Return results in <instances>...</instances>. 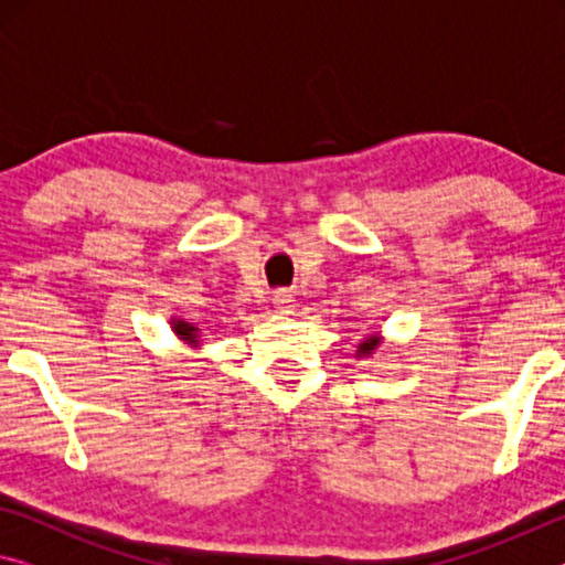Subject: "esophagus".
<instances>
[{
    "instance_id": "esophagus-1",
    "label": "esophagus",
    "mask_w": 565,
    "mask_h": 565,
    "mask_svg": "<svg viewBox=\"0 0 565 565\" xmlns=\"http://www.w3.org/2000/svg\"><path fill=\"white\" fill-rule=\"evenodd\" d=\"M271 303H274V309H276V311L289 313V311H291V306H294V294H291L289 289H276V291H274V299H271Z\"/></svg>"
}]
</instances>
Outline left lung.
<instances>
[{
    "mask_svg": "<svg viewBox=\"0 0 565 565\" xmlns=\"http://www.w3.org/2000/svg\"><path fill=\"white\" fill-rule=\"evenodd\" d=\"M374 347H376V341H366L361 347V353H371V349H374Z\"/></svg>",
    "mask_w": 565,
    "mask_h": 565,
    "instance_id": "left-lung-1",
    "label": "left lung"
}]
</instances>
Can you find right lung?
I'll return each mask as SVG.
<instances>
[{
    "mask_svg": "<svg viewBox=\"0 0 565 565\" xmlns=\"http://www.w3.org/2000/svg\"><path fill=\"white\" fill-rule=\"evenodd\" d=\"M174 331L179 333V337H184L186 341H196V329L194 327H189V323H184V321H177L174 323Z\"/></svg>",
    "mask_w": 565,
    "mask_h": 565,
    "instance_id": "obj_1",
    "label": "right lung"
}]
</instances>
